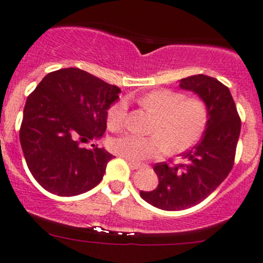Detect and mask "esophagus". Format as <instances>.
I'll return each instance as SVG.
<instances>
[{
  "mask_svg": "<svg viewBox=\"0 0 263 263\" xmlns=\"http://www.w3.org/2000/svg\"><path fill=\"white\" fill-rule=\"evenodd\" d=\"M127 162H128L129 167H131V170H140V168L143 167V164H140V163H135L132 161H128V159H127Z\"/></svg>",
  "mask_w": 263,
  "mask_h": 263,
  "instance_id": "1",
  "label": "esophagus"
}]
</instances>
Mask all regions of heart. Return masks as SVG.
<instances>
[{"label":"heart","mask_w":263,"mask_h":263,"mask_svg":"<svg viewBox=\"0 0 263 263\" xmlns=\"http://www.w3.org/2000/svg\"><path fill=\"white\" fill-rule=\"evenodd\" d=\"M141 106L156 116L152 136L126 134L114 138L110 148L114 153L140 162L153 158L167 148L179 153L197 143L208 122V106L199 98H186L185 93L170 89L153 90L140 99ZM127 117V101L121 99L108 108L107 126L112 131L123 127Z\"/></svg>","instance_id":"1"}]
</instances>
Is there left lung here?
<instances>
[{
    "mask_svg": "<svg viewBox=\"0 0 263 263\" xmlns=\"http://www.w3.org/2000/svg\"><path fill=\"white\" fill-rule=\"evenodd\" d=\"M179 86L205 101L208 122L198 143L182 155L185 163H157L153 171L158 177V186L151 192L141 190L143 200L168 211L185 210L201 203L224 182L234 165L241 131L234 99L224 84L199 74L184 78Z\"/></svg>",
    "mask_w": 263,
    "mask_h": 263,
    "instance_id": "8db88e82",
    "label": "left lung"
}]
</instances>
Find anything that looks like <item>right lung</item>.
<instances>
[{"instance_id":"obj_1","label":"right lung","mask_w":263,"mask_h":263,"mask_svg":"<svg viewBox=\"0 0 263 263\" xmlns=\"http://www.w3.org/2000/svg\"><path fill=\"white\" fill-rule=\"evenodd\" d=\"M121 90L78 68L47 74L27 98L20 141L27 165L47 192L74 197L101 182L114 158L83 148L106 131L107 110Z\"/></svg>"}]
</instances>
